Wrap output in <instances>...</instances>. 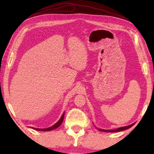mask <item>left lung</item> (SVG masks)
<instances>
[{
  "label": "left lung",
  "instance_id": "8db88e82",
  "mask_svg": "<svg viewBox=\"0 0 154 154\" xmlns=\"http://www.w3.org/2000/svg\"><path fill=\"white\" fill-rule=\"evenodd\" d=\"M134 124H132L131 125H129V126H124V127H121V128H117L116 130H103V129H99L100 131H103V132H119V131H122V130H126V129H128L130 128V127H132L133 126Z\"/></svg>",
  "mask_w": 154,
  "mask_h": 154
}]
</instances>
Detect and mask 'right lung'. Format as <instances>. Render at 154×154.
I'll return each instance as SVG.
<instances>
[{
	"instance_id": "obj_1",
	"label": "right lung",
	"mask_w": 154,
	"mask_h": 154,
	"mask_svg": "<svg viewBox=\"0 0 154 154\" xmlns=\"http://www.w3.org/2000/svg\"><path fill=\"white\" fill-rule=\"evenodd\" d=\"M64 113H63V115H62L61 118L60 119V120L58 122H57V123L54 124V126H52L49 127V128H43V129L42 128H34V129H35L36 130H39V131H49V130H52L55 129V128H58V126H60L62 124V122H63V119H64Z\"/></svg>"
}]
</instances>
